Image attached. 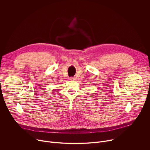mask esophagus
Listing matches in <instances>:
<instances>
[{
	"mask_svg": "<svg viewBox=\"0 0 150 150\" xmlns=\"http://www.w3.org/2000/svg\"><path fill=\"white\" fill-rule=\"evenodd\" d=\"M70 80H71V81H74V80H75V77H71V78H70Z\"/></svg>",
	"mask_w": 150,
	"mask_h": 150,
	"instance_id": "esophagus-1",
	"label": "esophagus"
}]
</instances>
